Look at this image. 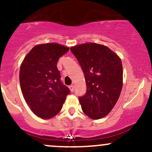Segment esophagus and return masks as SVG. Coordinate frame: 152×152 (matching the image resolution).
<instances>
[{
    "instance_id": "esophagus-1",
    "label": "esophagus",
    "mask_w": 152,
    "mask_h": 152,
    "mask_svg": "<svg viewBox=\"0 0 152 152\" xmlns=\"http://www.w3.org/2000/svg\"><path fill=\"white\" fill-rule=\"evenodd\" d=\"M69 89L71 90V92H73V91H74V86H73V85H71V86H69Z\"/></svg>"
}]
</instances>
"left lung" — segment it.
Segmentation results:
<instances>
[{"label": "left lung", "instance_id": "8db88e82", "mask_svg": "<svg viewBox=\"0 0 152 152\" xmlns=\"http://www.w3.org/2000/svg\"><path fill=\"white\" fill-rule=\"evenodd\" d=\"M71 50L84 72L86 92L79 96L81 109L92 119H100L110 112L123 87L121 58L104 45L85 43L71 47Z\"/></svg>", "mask_w": 152, "mask_h": 152}]
</instances>
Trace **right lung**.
Instances as JSON below:
<instances>
[{"label":"right lung","mask_w":152,"mask_h":152,"mask_svg":"<svg viewBox=\"0 0 152 152\" xmlns=\"http://www.w3.org/2000/svg\"><path fill=\"white\" fill-rule=\"evenodd\" d=\"M69 48L57 43L34 46L21 65L19 81L25 101L39 118L50 119L61 111L70 90L61 81L59 58Z\"/></svg>","instance_id":"add662e5"}]
</instances>
